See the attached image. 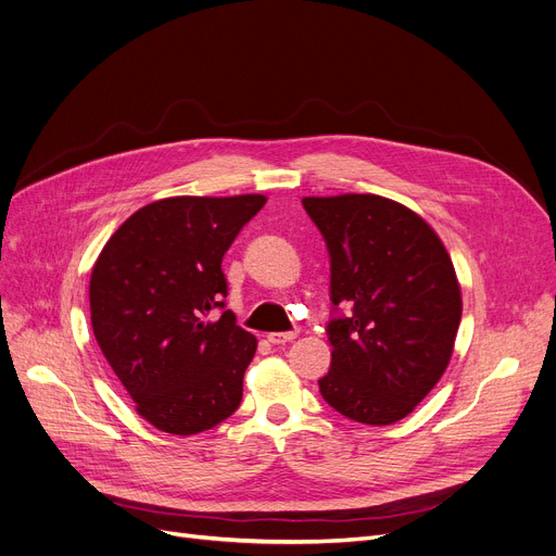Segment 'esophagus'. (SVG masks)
Instances as JSON below:
<instances>
[{"label": "esophagus", "instance_id": "esophagus-1", "mask_svg": "<svg viewBox=\"0 0 556 556\" xmlns=\"http://www.w3.org/2000/svg\"><path fill=\"white\" fill-rule=\"evenodd\" d=\"M295 338H298V331H273V333H268V341L273 345H286V343L295 341Z\"/></svg>", "mask_w": 556, "mask_h": 556}]
</instances>
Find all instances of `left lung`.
Here are the masks:
<instances>
[{
    "label": "left lung",
    "mask_w": 556,
    "mask_h": 556,
    "mask_svg": "<svg viewBox=\"0 0 556 556\" xmlns=\"http://www.w3.org/2000/svg\"><path fill=\"white\" fill-rule=\"evenodd\" d=\"M331 258L329 372L320 393L364 425L406 418L443 377L462 323V286L439 233L381 195L302 200Z\"/></svg>",
    "instance_id": "8db88e82"
}]
</instances>
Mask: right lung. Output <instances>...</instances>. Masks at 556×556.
Instances as JSON below:
<instances>
[{"label":"right lung","mask_w":556,"mask_h":556,"mask_svg":"<svg viewBox=\"0 0 556 556\" xmlns=\"http://www.w3.org/2000/svg\"><path fill=\"white\" fill-rule=\"evenodd\" d=\"M265 195L165 198L106 240L90 275V325L109 366L150 425L192 437L243 397L256 338L223 308V256Z\"/></svg>","instance_id":"1"}]
</instances>
